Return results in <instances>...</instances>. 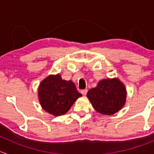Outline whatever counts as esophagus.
<instances>
[{
	"instance_id": "1",
	"label": "esophagus",
	"mask_w": 154,
	"mask_h": 154,
	"mask_svg": "<svg viewBox=\"0 0 154 154\" xmlns=\"http://www.w3.org/2000/svg\"><path fill=\"white\" fill-rule=\"evenodd\" d=\"M87 92H88V90L87 89H83V90H81V93L83 94V95H86V93H87Z\"/></svg>"
}]
</instances>
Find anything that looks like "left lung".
Wrapping results in <instances>:
<instances>
[{
	"instance_id": "obj_1",
	"label": "left lung",
	"mask_w": 154,
	"mask_h": 154,
	"mask_svg": "<svg viewBox=\"0 0 154 154\" xmlns=\"http://www.w3.org/2000/svg\"><path fill=\"white\" fill-rule=\"evenodd\" d=\"M95 110L103 115H113L121 110L126 101L127 92L118 78L103 79L86 95Z\"/></svg>"
}]
</instances>
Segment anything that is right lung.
I'll return each mask as SVG.
<instances>
[{
    "instance_id": "1",
    "label": "right lung",
    "mask_w": 154,
    "mask_h": 154,
    "mask_svg": "<svg viewBox=\"0 0 154 154\" xmlns=\"http://www.w3.org/2000/svg\"><path fill=\"white\" fill-rule=\"evenodd\" d=\"M38 99L42 108L53 116H61L82 96L71 80H62L59 74H50L41 82Z\"/></svg>"
}]
</instances>
